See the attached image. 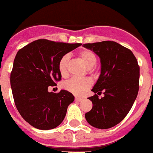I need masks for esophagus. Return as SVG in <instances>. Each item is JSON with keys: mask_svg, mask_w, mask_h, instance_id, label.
Listing matches in <instances>:
<instances>
[{"mask_svg": "<svg viewBox=\"0 0 153 153\" xmlns=\"http://www.w3.org/2000/svg\"><path fill=\"white\" fill-rule=\"evenodd\" d=\"M75 100L76 101V102H82V101L83 100V99H82V98H78V97H76V98H75Z\"/></svg>", "mask_w": 153, "mask_h": 153, "instance_id": "34e87169", "label": "esophagus"}]
</instances>
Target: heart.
<instances>
[{"label":"heart","instance_id":"heart-1","mask_svg":"<svg viewBox=\"0 0 153 153\" xmlns=\"http://www.w3.org/2000/svg\"><path fill=\"white\" fill-rule=\"evenodd\" d=\"M79 57L82 60L84 64L91 69L96 66L97 63V57L92 51L89 50H83L80 51ZM69 55L65 54L61 58L58 63V71L61 74V76L64 78L67 77L68 71H67V64L69 61ZM92 81L87 78L84 79H70L69 81L64 82L63 86L67 91L72 92L75 96H82L89 88L92 86Z\"/></svg>","mask_w":153,"mask_h":153}]
</instances>
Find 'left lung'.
Masks as SVG:
<instances>
[{"instance_id": "8db88e82", "label": "left lung", "mask_w": 153, "mask_h": 153, "mask_svg": "<svg viewBox=\"0 0 153 153\" xmlns=\"http://www.w3.org/2000/svg\"><path fill=\"white\" fill-rule=\"evenodd\" d=\"M100 58L101 74L88 99L92 108L85 114L87 122L99 129L117 125L132 108L139 91L140 67L130 49L113 41L84 44ZM103 92L101 99L98 96Z\"/></svg>"}]
</instances>
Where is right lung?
Here are the masks:
<instances>
[{"label":"right lung","mask_w":153,"mask_h":153,"mask_svg":"<svg viewBox=\"0 0 153 153\" xmlns=\"http://www.w3.org/2000/svg\"><path fill=\"white\" fill-rule=\"evenodd\" d=\"M79 43L56 42L38 39L19 49L10 74V86L18 111L30 125L51 130L61 124L74 96L67 90L54 93L49 86L61 79V57L80 46Z\"/></svg>","instance_id":"obj_1"}]
</instances>
